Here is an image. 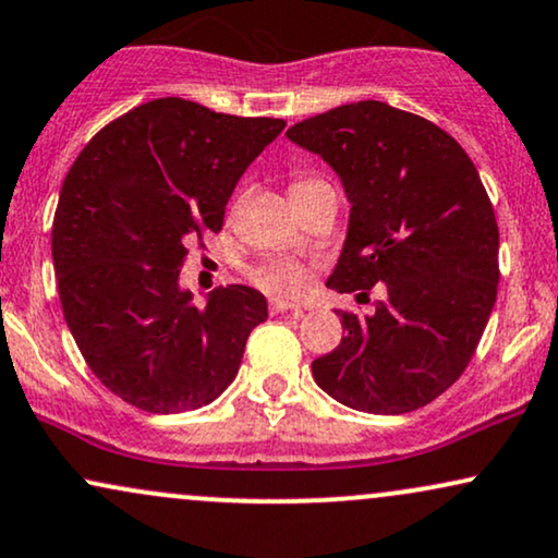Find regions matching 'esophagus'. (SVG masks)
Masks as SVG:
<instances>
[{"label": "esophagus", "instance_id": "obj_1", "mask_svg": "<svg viewBox=\"0 0 558 558\" xmlns=\"http://www.w3.org/2000/svg\"><path fill=\"white\" fill-rule=\"evenodd\" d=\"M291 308H301V306L291 304V301L286 299H270V314H283V312H291Z\"/></svg>", "mask_w": 558, "mask_h": 558}]
</instances>
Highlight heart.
I'll use <instances>...</instances> for the list:
<instances>
[{
  "instance_id": "obj_1",
  "label": "heart",
  "mask_w": 558,
  "mask_h": 558,
  "mask_svg": "<svg viewBox=\"0 0 558 558\" xmlns=\"http://www.w3.org/2000/svg\"><path fill=\"white\" fill-rule=\"evenodd\" d=\"M319 184H327V181L314 179V177L296 179L291 184V194L296 197V194H304ZM250 278L254 286H259L262 291L272 293V296H299V293L308 286V270L301 265V262L291 257H272V259L259 262L257 267H252Z\"/></svg>"
}]
</instances>
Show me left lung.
Returning a JSON list of instances; mask_svg holds the SVG:
<instances>
[{"label":"left lung","mask_w":558,"mask_h":558,"mask_svg":"<svg viewBox=\"0 0 558 558\" xmlns=\"http://www.w3.org/2000/svg\"><path fill=\"white\" fill-rule=\"evenodd\" d=\"M286 134L325 158L351 199L327 286L359 296L385 288L372 317L338 312L345 338L314 361V379L355 411L428 405L471 364L499 286V226L473 160L441 126L381 100Z\"/></svg>","instance_id":"8db88e82"}]
</instances>
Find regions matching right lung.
I'll return each mask as SVG.
<instances>
[{
	"instance_id": "add662e5",
	"label": "right lung",
	"mask_w": 558,
	"mask_h": 558,
	"mask_svg": "<svg viewBox=\"0 0 558 558\" xmlns=\"http://www.w3.org/2000/svg\"><path fill=\"white\" fill-rule=\"evenodd\" d=\"M283 126L156 98L93 134L66 171L51 226L66 327L100 385L140 411L213 402L267 319L250 286L215 288L194 306L179 270L190 241L223 228L241 173Z\"/></svg>"
}]
</instances>
